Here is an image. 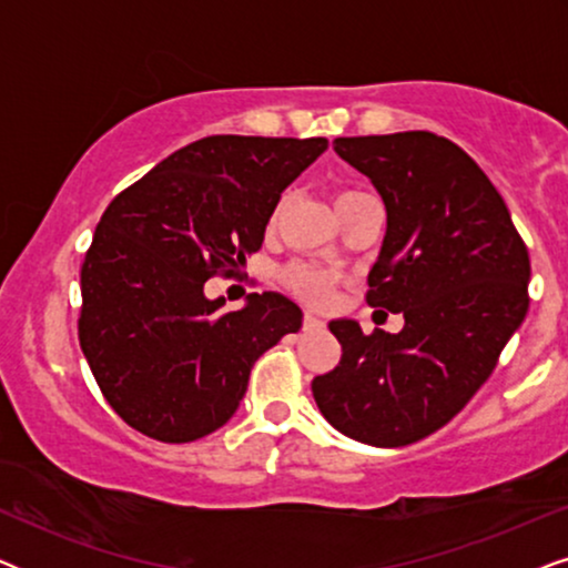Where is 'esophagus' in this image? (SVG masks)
Listing matches in <instances>:
<instances>
[{
	"instance_id": "1",
	"label": "esophagus",
	"mask_w": 568,
	"mask_h": 568,
	"mask_svg": "<svg viewBox=\"0 0 568 568\" xmlns=\"http://www.w3.org/2000/svg\"><path fill=\"white\" fill-rule=\"evenodd\" d=\"M302 328L305 331H323L325 328V321L321 315H315V313H305V317H302Z\"/></svg>"
}]
</instances>
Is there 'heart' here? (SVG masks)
<instances>
[{
	"label": "heart",
	"mask_w": 568,
	"mask_h": 568,
	"mask_svg": "<svg viewBox=\"0 0 568 568\" xmlns=\"http://www.w3.org/2000/svg\"><path fill=\"white\" fill-rule=\"evenodd\" d=\"M348 193H359V191H346L341 193V196H348ZM284 282L294 294H300V297L307 302H325L333 292L331 271L313 266V263H292V266H286Z\"/></svg>",
	"instance_id": "obj_1"
}]
</instances>
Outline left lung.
I'll list each match as a JSON object with an SVG mask.
<instances>
[{
  "label": "left lung",
  "instance_id": "obj_1",
  "mask_svg": "<svg viewBox=\"0 0 568 568\" xmlns=\"http://www.w3.org/2000/svg\"><path fill=\"white\" fill-rule=\"evenodd\" d=\"M333 150L383 196L367 302L406 325L367 336L348 317L331 321L341 362L313 379V395L346 437L406 447L460 414L494 372L530 305V255L499 191L449 139L338 136Z\"/></svg>",
  "mask_w": 568,
  "mask_h": 568
}]
</instances>
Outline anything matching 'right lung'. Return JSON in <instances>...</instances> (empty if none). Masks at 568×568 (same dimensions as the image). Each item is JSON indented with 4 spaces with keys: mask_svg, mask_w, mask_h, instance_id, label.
<instances>
[{
    "mask_svg": "<svg viewBox=\"0 0 568 568\" xmlns=\"http://www.w3.org/2000/svg\"><path fill=\"white\" fill-rule=\"evenodd\" d=\"M328 139H199L119 193L82 263L80 346L105 400L146 437L181 445L235 414L255 359L302 328L297 302L247 294L224 313L204 284L255 253L284 189Z\"/></svg>",
    "mask_w": 568,
    "mask_h": 568,
    "instance_id": "add662e5",
    "label": "right lung"
}]
</instances>
